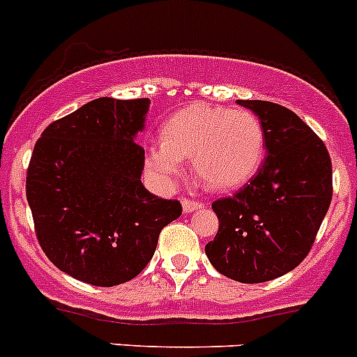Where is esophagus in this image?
I'll return each instance as SVG.
<instances>
[{
	"label": "esophagus",
	"instance_id": "obj_1",
	"mask_svg": "<svg viewBox=\"0 0 357 357\" xmlns=\"http://www.w3.org/2000/svg\"><path fill=\"white\" fill-rule=\"evenodd\" d=\"M204 207V204L202 202H196V200H188V198H184L182 200V208H184L185 214H189V212H195L196 208Z\"/></svg>",
	"mask_w": 357,
	"mask_h": 357
}]
</instances>
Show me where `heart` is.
Masks as SVG:
<instances>
[{"instance_id":"1","label":"heart","mask_w":357,"mask_h":357,"mask_svg":"<svg viewBox=\"0 0 357 357\" xmlns=\"http://www.w3.org/2000/svg\"><path fill=\"white\" fill-rule=\"evenodd\" d=\"M266 153V132L246 109L195 104L166 122L162 142L149 149L150 173L169 184L192 159L198 181L211 189H234L257 173Z\"/></svg>"}]
</instances>
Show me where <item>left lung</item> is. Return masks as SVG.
<instances>
[{
    "instance_id": "1",
    "label": "left lung",
    "mask_w": 357,
    "mask_h": 357,
    "mask_svg": "<svg viewBox=\"0 0 357 357\" xmlns=\"http://www.w3.org/2000/svg\"><path fill=\"white\" fill-rule=\"evenodd\" d=\"M237 104L260 120L267 157L243 189L212 204L219 230L205 253L223 276L264 283L296 269L312 250L331 204V157L294 111L267 100Z\"/></svg>"
}]
</instances>
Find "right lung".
Instances as JSON below:
<instances>
[{
  "label": "right lung",
  "instance_id": "1",
  "mask_svg": "<svg viewBox=\"0 0 357 357\" xmlns=\"http://www.w3.org/2000/svg\"><path fill=\"white\" fill-rule=\"evenodd\" d=\"M149 99L100 97L49 123L35 143L26 198L49 260L88 285L113 287L138 276L159 234L182 214L142 184Z\"/></svg>",
  "mask_w": 357,
  "mask_h": 357
}]
</instances>
